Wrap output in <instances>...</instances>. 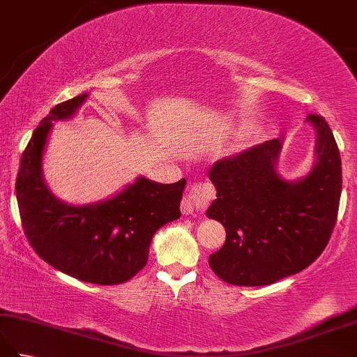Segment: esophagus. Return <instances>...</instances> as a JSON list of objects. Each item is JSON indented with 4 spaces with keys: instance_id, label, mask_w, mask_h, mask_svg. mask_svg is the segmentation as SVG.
Returning a JSON list of instances; mask_svg holds the SVG:
<instances>
[{
    "instance_id": "1",
    "label": "esophagus",
    "mask_w": 357,
    "mask_h": 357,
    "mask_svg": "<svg viewBox=\"0 0 357 357\" xmlns=\"http://www.w3.org/2000/svg\"><path fill=\"white\" fill-rule=\"evenodd\" d=\"M208 202V193L204 187H193L185 192L183 202H181V211L184 215H192L195 210H202Z\"/></svg>"
}]
</instances>
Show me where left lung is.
<instances>
[{"label": "left lung", "instance_id": "obj_1", "mask_svg": "<svg viewBox=\"0 0 357 357\" xmlns=\"http://www.w3.org/2000/svg\"><path fill=\"white\" fill-rule=\"evenodd\" d=\"M316 130V161L307 176H279L282 138L265 141L210 169L216 199L207 218L225 229L210 268L233 285L259 287L307 268L327 247L335 229L342 167L330 126L319 115L305 119Z\"/></svg>", "mask_w": 357, "mask_h": 357}]
</instances>
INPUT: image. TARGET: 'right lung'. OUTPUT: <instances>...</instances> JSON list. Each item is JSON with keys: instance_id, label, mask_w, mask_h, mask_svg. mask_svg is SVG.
Instances as JSON below:
<instances>
[{"instance_id": "add662e5", "label": "right lung", "mask_w": 357, "mask_h": 357, "mask_svg": "<svg viewBox=\"0 0 357 357\" xmlns=\"http://www.w3.org/2000/svg\"><path fill=\"white\" fill-rule=\"evenodd\" d=\"M87 93L55 105L30 138L17 178L22 229L35 253L53 268L98 285L132 279L149 259L153 234L181 216L185 179L174 184L139 176L112 198L72 206L43 176V155L55 121L72 118Z\"/></svg>"}]
</instances>
